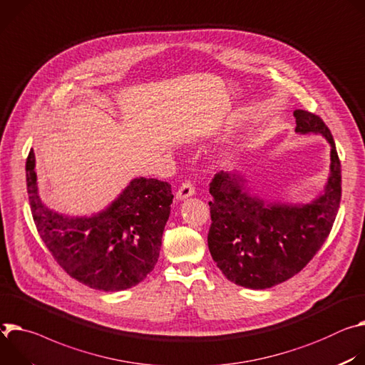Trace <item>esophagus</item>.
Masks as SVG:
<instances>
[{
    "label": "esophagus",
    "instance_id": "34e87169",
    "mask_svg": "<svg viewBox=\"0 0 365 365\" xmlns=\"http://www.w3.org/2000/svg\"><path fill=\"white\" fill-rule=\"evenodd\" d=\"M194 192H195L194 185L190 181H185L180 185V188L177 191V200H184L187 197H191V195H194Z\"/></svg>",
    "mask_w": 365,
    "mask_h": 365
}]
</instances>
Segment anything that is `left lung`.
<instances>
[{
	"label": "left lung",
	"instance_id": "8db88e82",
	"mask_svg": "<svg viewBox=\"0 0 365 365\" xmlns=\"http://www.w3.org/2000/svg\"><path fill=\"white\" fill-rule=\"evenodd\" d=\"M296 133H319L331 145V174L323 192L306 205L269 203L251 194L239 173L220 171L210 182V254L227 279L264 290L300 272L329 236L341 201V162L329 128L296 110Z\"/></svg>",
	"mask_w": 365,
	"mask_h": 365
}]
</instances>
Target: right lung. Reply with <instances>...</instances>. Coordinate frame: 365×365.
<instances>
[{
	"instance_id": "right-lung-1",
	"label": "right lung",
	"mask_w": 365,
	"mask_h": 365,
	"mask_svg": "<svg viewBox=\"0 0 365 365\" xmlns=\"http://www.w3.org/2000/svg\"><path fill=\"white\" fill-rule=\"evenodd\" d=\"M33 149L26 181L37 232L55 261L76 281L101 292L130 289L159 258L171 212V184L135 178L113 203L91 217H69L48 209L37 194Z\"/></svg>"
}]
</instances>
